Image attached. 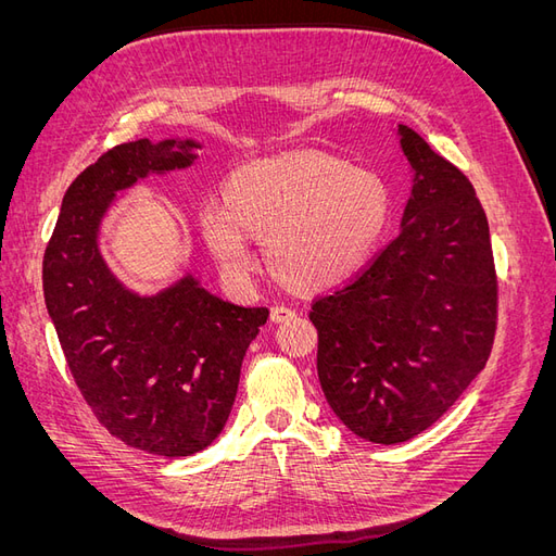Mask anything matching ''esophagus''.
I'll use <instances>...</instances> for the list:
<instances>
[{"label":"esophagus","instance_id":"1","mask_svg":"<svg viewBox=\"0 0 556 556\" xmlns=\"http://www.w3.org/2000/svg\"><path fill=\"white\" fill-rule=\"evenodd\" d=\"M296 315V311L288 308V306H274L271 308V323H288V319H292Z\"/></svg>","mask_w":556,"mask_h":556}]
</instances>
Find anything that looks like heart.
<instances>
[{"label": "heart", "instance_id": "1", "mask_svg": "<svg viewBox=\"0 0 556 556\" xmlns=\"http://www.w3.org/2000/svg\"><path fill=\"white\" fill-rule=\"evenodd\" d=\"M384 182L325 150L245 162L225 199L206 197L197 225L223 271L248 280L260 264L252 233H266L274 271L296 290H329L355 276L390 223Z\"/></svg>", "mask_w": 556, "mask_h": 556}]
</instances>
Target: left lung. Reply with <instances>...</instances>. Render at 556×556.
<instances>
[{
    "label": "left lung",
    "mask_w": 556,
    "mask_h": 556,
    "mask_svg": "<svg viewBox=\"0 0 556 556\" xmlns=\"http://www.w3.org/2000/svg\"><path fill=\"white\" fill-rule=\"evenodd\" d=\"M396 137L413 174L399 237L311 311L331 410L380 445L410 441L447 413L496 331L490 225L473 185L415 129L396 125Z\"/></svg>",
    "instance_id": "obj_1"
}]
</instances>
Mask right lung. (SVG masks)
I'll list each match as a JSON object with an SVG mask.
<instances>
[{
	"instance_id": "obj_1",
	"label": "right lung",
	"mask_w": 556,
	"mask_h": 556,
	"mask_svg": "<svg viewBox=\"0 0 556 556\" xmlns=\"http://www.w3.org/2000/svg\"><path fill=\"white\" fill-rule=\"evenodd\" d=\"M199 148L180 137L111 148L70 185L43 255L46 308L78 390L115 439L160 457H190L217 439L268 317L206 290L194 266L160 292H134L102 255L117 197L190 169Z\"/></svg>"
}]
</instances>
